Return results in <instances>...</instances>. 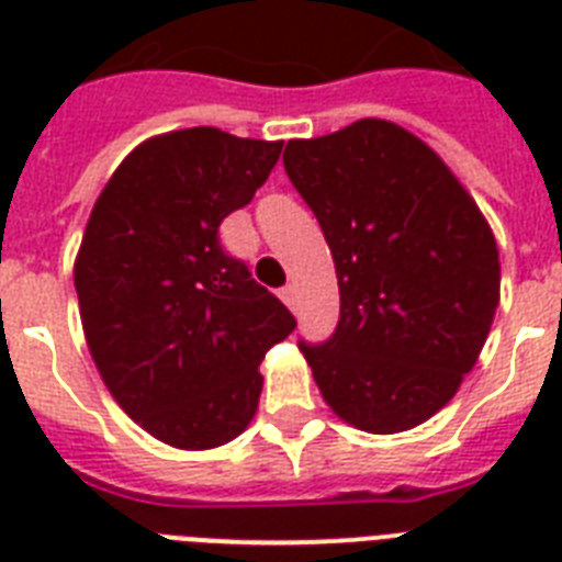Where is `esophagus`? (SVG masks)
I'll return each mask as SVG.
<instances>
[{
  "mask_svg": "<svg viewBox=\"0 0 562 562\" xmlns=\"http://www.w3.org/2000/svg\"><path fill=\"white\" fill-rule=\"evenodd\" d=\"M294 294H297V291H294V285H285V289L280 291L282 303H285V306H294Z\"/></svg>",
  "mask_w": 562,
  "mask_h": 562,
  "instance_id": "obj_1",
  "label": "esophagus"
}]
</instances>
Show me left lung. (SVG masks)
Segmentation results:
<instances>
[{
	"label": "left lung",
	"mask_w": 562,
	"mask_h": 562,
	"mask_svg": "<svg viewBox=\"0 0 562 562\" xmlns=\"http://www.w3.org/2000/svg\"><path fill=\"white\" fill-rule=\"evenodd\" d=\"M333 250L341 321L300 344L326 405L370 435L426 423L479 361L498 306L496 236L423 139L361 119L282 154Z\"/></svg>",
	"instance_id": "left-lung-1"
}]
</instances>
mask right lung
Returning <instances> with one entry per match:
<instances>
[{
  "label": "right lung",
  "instance_id": "right-lung-1",
  "mask_svg": "<svg viewBox=\"0 0 562 562\" xmlns=\"http://www.w3.org/2000/svg\"><path fill=\"white\" fill-rule=\"evenodd\" d=\"M280 151L218 127L151 136L113 171L83 229L75 291L92 361L127 417L175 449L241 435L265 352L297 326L218 241Z\"/></svg>",
  "mask_w": 562,
  "mask_h": 562
}]
</instances>
